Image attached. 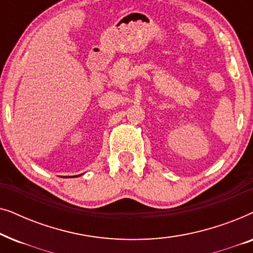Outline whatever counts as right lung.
<instances>
[{"mask_svg":"<svg viewBox=\"0 0 253 253\" xmlns=\"http://www.w3.org/2000/svg\"><path fill=\"white\" fill-rule=\"evenodd\" d=\"M74 177H75V176H74Z\"/></svg>","mask_w":253,"mask_h":253,"instance_id":"right-lung-1","label":"right lung"}]
</instances>
